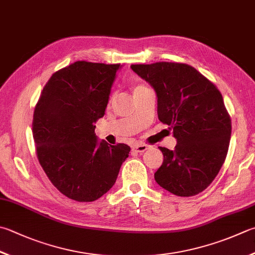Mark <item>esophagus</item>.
<instances>
[{
  "label": "esophagus",
  "mask_w": 255,
  "mask_h": 255,
  "mask_svg": "<svg viewBox=\"0 0 255 255\" xmlns=\"http://www.w3.org/2000/svg\"><path fill=\"white\" fill-rule=\"evenodd\" d=\"M146 150H147L146 144H135V145H133V147H132V151L135 153H143Z\"/></svg>",
  "instance_id": "1"
}]
</instances>
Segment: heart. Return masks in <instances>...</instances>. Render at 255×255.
Segmentation results:
<instances>
[{"instance_id": "b5f03b06", "label": "heart", "mask_w": 255, "mask_h": 255, "mask_svg": "<svg viewBox=\"0 0 255 255\" xmlns=\"http://www.w3.org/2000/svg\"><path fill=\"white\" fill-rule=\"evenodd\" d=\"M144 88H145V86H144V85H136V86H135V88H134V91L141 90V89H144Z\"/></svg>"}]
</instances>
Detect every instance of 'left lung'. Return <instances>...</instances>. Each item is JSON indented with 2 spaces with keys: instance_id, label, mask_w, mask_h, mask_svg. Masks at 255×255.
<instances>
[{
  "instance_id": "obj_1",
  "label": "left lung",
  "mask_w": 255,
  "mask_h": 255,
  "mask_svg": "<svg viewBox=\"0 0 255 255\" xmlns=\"http://www.w3.org/2000/svg\"><path fill=\"white\" fill-rule=\"evenodd\" d=\"M131 69L154 89L157 117L173 128V151L160 146L164 160L156 183L177 196L204 191L228 154L231 119L222 94L193 66L175 62L133 64Z\"/></svg>"
}]
</instances>
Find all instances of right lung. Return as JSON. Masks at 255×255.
<instances>
[{
    "label": "right lung",
    "mask_w": 255,
    "mask_h": 255,
    "mask_svg": "<svg viewBox=\"0 0 255 255\" xmlns=\"http://www.w3.org/2000/svg\"><path fill=\"white\" fill-rule=\"evenodd\" d=\"M120 64L76 61L47 81L33 114L36 155L52 184L78 202L98 200L114 185L131 147L98 141Z\"/></svg>",
    "instance_id": "add662e5"
}]
</instances>
